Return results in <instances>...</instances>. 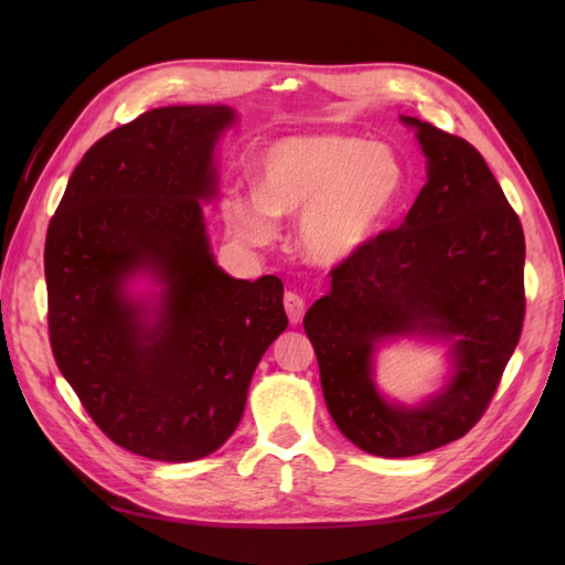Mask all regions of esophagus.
<instances>
[{"label":"esophagus","instance_id":"obj_1","mask_svg":"<svg viewBox=\"0 0 565 565\" xmlns=\"http://www.w3.org/2000/svg\"><path fill=\"white\" fill-rule=\"evenodd\" d=\"M284 310H286V316H289V320L296 326V322H301V318L306 313V298L301 294H296V291H286L284 294Z\"/></svg>","mask_w":565,"mask_h":565}]
</instances>
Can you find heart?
<instances>
[{
	"instance_id": "heart-1",
	"label": "heart",
	"mask_w": 565,
	"mask_h": 565,
	"mask_svg": "<svg viewBox=\"0 0 565 565\" xmlns=\"http://www.w3.org/2000/svg\"><path fill=\"white\" fill-rule=\"evenodd\" d=\"M403 186V162L383 142L334 134L289 138L264 152L262 191L233 189L223 215L252 245L276 235V215H301V249L318 264H338L376 235Z\"/></svg>"
}]
</instances>
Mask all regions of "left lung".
Listing matches in <instances>:
<instances>
[{
  "label": "left lung",
  "instance_id": "obj_1",
  "mask_svg": "<svg viewBox=\"0 0 565 565\" xmlns=\"http://www.w3.org/2000/svg\"><path fill=\"white\" fill-rule=\"evenodd\" d=\"M427 154V184L405 223L330 269L332 291L303 328L342 435L401 459L463 437L488 411L524 322V233L471 142L403 116ZM452 340L457 374L439 399L395 408L370 383V352L391 333Z\"/></svg>",
  "mask_w": 565,
  "mask_h": 565
}]
</instances>
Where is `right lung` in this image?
Returning a JSON list of instances; mask_svg holds the SVG:
<instances>
[{"instance_id": "right-lung-1", "label": "right lung", "mask_w": 565, "mask_h": 565, "mask_svg": "<svg viewBox=\"0 0 565 565\" xmlns=\"http://www.w3.org/2000/svg\"><path fill=\"white\" fill-rule=\"evenodd\" d=\"M227 106H162L84 152L45 235L47 338L60 374L118 447L196 461L233 435L252 374L289 326L276 276L215 267L201 203L215 191ZM150 268L163 316L146 331L120 284Z\"/></svg>"}]
</instances>
